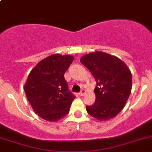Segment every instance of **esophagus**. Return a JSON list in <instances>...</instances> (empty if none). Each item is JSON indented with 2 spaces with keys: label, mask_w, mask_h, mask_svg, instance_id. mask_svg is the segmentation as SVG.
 I'll return each instance as SVG.
<instances>
[{
  "label": "esophagus",
  "mask_w": 152,
  "mask_h": 152,
  "mask_svg": "<svg viewBox=\"0 0 152 152\" xmlns=\"http://www.w3.org/2000/svg\"><path fill=\"white\" fill-rule=\"evenodd\" d=\"M85 90H82V91H81L80 93H79V96H84V95H85Z\"/></svg>",
  "instance_id": "1"
}]
</instances>
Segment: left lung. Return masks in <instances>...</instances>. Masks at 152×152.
<instances>
[{"label": "left lung", "mask_w": 152, "mask_h": 152, "mask_svg": "<svg viewBox=\"0 0 152 152\" xmlns=\"http://www.w3.org/2000/svg\"><path fill=\"white\" fill-rule=\"evenodd\" d=\"M80 62L96 79V102L86 107L94 118L106 121L124 109L132 90V73L125 62L115 56L102 51L87 53Z\"/></svg>", "instance_id": "1"}]
</instances>
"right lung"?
<instances>
[{"instance_id":"right-lung-1","label":"right lung","mask_w":152,"mask_h":152,"mask_svg":"<svg viewBox=\"0 0 152 152\" xmlns=\"http://www.w3.org/2000/svg\"><path fill=\"white\" fill-rule=\"evenodd\" d=\"M73 59L70 55L55 53L31 70L23 89L32 109L41 118L56 122L69 113L75 96L68 90L64 74Z\"/></svg>"}]
</instances>
